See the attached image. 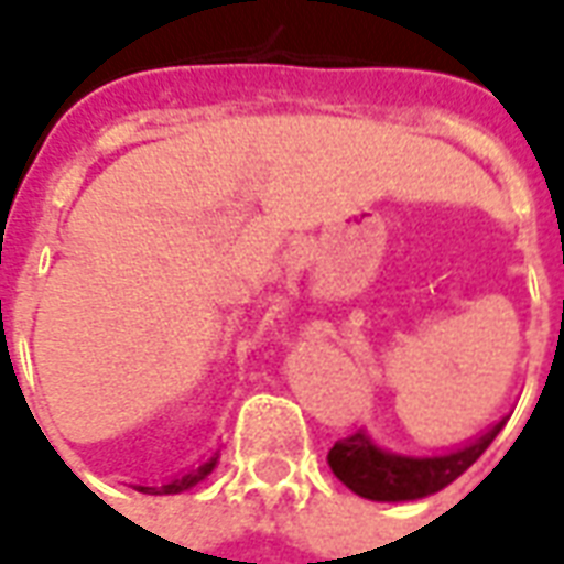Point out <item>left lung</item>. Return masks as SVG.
Here are the masks:
<instances>
[{"label":"left lung","mask_w":564,"mask_h":564,"mask_svg":"<svg viewBox=\"0 0 564 564\" xmlns=\"http://www.w3.org/2000/svg\"><path fill=\"white\" fill-rule=\"evenodd\" d=\"M505 420H498L484 435L468 444L447 449L441 456H402L378 447L366 429L356 435L335 441L329 449V468L347 489L368 501H416V498L435 496L437 489L449 486L459 474L471 468L484 456V449L496 441Z\"/></svg>","instance_id":"8db88e82"}]
</instances>
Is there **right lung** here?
Segmentation results:
<instances>
[{"label":"right lung","instance_id":"add662e5","mask_svg":"<svg viewBox=\"0 0 564 564\" xmlns=\"http://www.w3.org/2000/svg\"><path fill=\"white\" fill-rule=\"evenodd\" d=\"M217 456L220 453H214L208 462H202L198 468H189V471L177 474V477H172L169 484H160V486H135L139 492H144V496H177V492H184V489H189V486H196L198 480H205L210 471H214V465H217Z\"/></svg>","mask_w":564,"mask_h":564}]
</instances>
